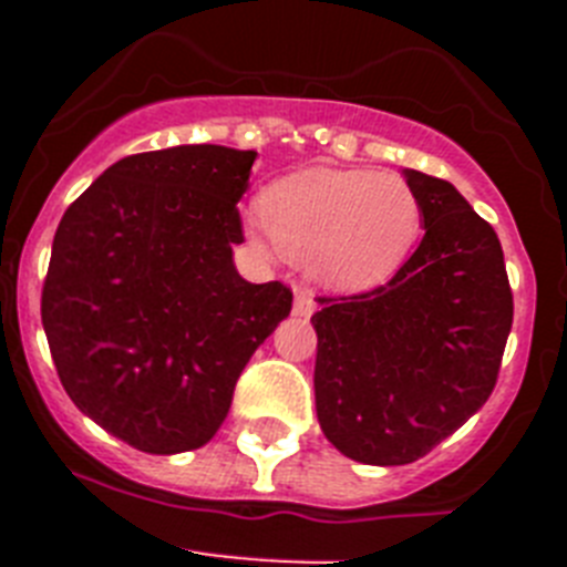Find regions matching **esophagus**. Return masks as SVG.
Here are the masks:
<instances>
[{
  "label": "esophagus",
  "instance_id": "esophagus-1",
  "mask_svg": "<svg viewBox=\"0 0 567 567\" xmlns=\"http://www.w3.org/2000/svg\"><path fill=\"white\" fill-rule=\"evenodd\" d=\"M292 312L298 318H309L315 312V295L309 289H295V307Z\"/></svg>",
  "mask_w": 567,
  "mask_h": 567
}]
</instances>
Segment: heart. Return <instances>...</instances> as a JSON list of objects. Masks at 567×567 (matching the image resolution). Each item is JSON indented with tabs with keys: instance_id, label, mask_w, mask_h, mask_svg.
<instances>
[{
	"instance_id": "heart-1",
	"label": "heart",
	"mask_w": 567,
	"mask_h": 567,
	"mask_svg": "<svg viewBox=\"0 0 567 567\" xmlns=\"http://www.w3.org/2000/svg\"><path fill=\"white\" fill-rule=\"evenodd\" d=\"M264 215L244 229L258 247L280 244L327 287L358 292L392 278L412 255L423 207L394 173L312 167L278 178L260 198Z\"/></svg>"
}]
</instances>
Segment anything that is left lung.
<instances>
[{"instance_id": "1", "label": "left lung", "mask_w": 567, "mask_h": 567, "mask_svg": "<svg viewBox=\"0 0 567 567\" xmlns=\"http://www.w3.org/2000/svg\"><path fill=\"white\" fill-rule=\"evenodd\" d=\"M423 240L385 287L318 298L315 409L329 443L365 465H405L477 414L514 320L497 233L457 187L403 169Z\"/></svg>"}]
</instances>
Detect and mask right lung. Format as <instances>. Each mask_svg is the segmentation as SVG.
Listing matches in <instances>:
<instances>
[{"label":"right lung","instance_id":"1","mask_svg":"<svg viewBox=\"0 0 567 567\" xmlns=\"http://www.w3.org/2000/svg\"><path fill=\"white\" fill-rule=\"evenodd\" d=\"M255 150L178 144L104 169L59 221L42 327L64 392L147 454L202 449L292 292L249 284L233 247Z\"/></svg>","mask_w":567,"mask_h":567}]
</instances>
